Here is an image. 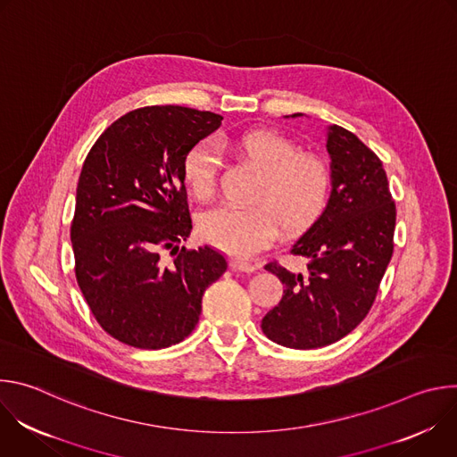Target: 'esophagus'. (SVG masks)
Wrapping results in <instances>:
<instances>
[{"label": "esophagus", "mask_w": 457, "mask_h": 457, "mask_svg": "<svg viewBox=\"0 0 457 457\" xmlns=\"http://www.w3.org/2000/svg\"><path fill=\"white\" fill-rule=\"evenodd\" d=\"M229 266H231V270L242 271V273H253L256 270V264H253V262H249V260H244V258H231Z\"/></svg>", "instance_id": "34e87169"}]
</instances>
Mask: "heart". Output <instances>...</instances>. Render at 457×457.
Returning a JSON list of instances; mask_svg holds the SVG:
<instances>
[{"mask_svg": "<svg viewBox=\"0 0 457 457\" xmlns=\"http://www.w3.org/2000/svg\"><path fill=\"white\" fill-rule=\"evenodd\" d=\"M233 146L262 170L253 193L254 206H219L203 215L201 237L231 254L247 256L266 247L277 235L302 231L321 212L329 193V166L275 129H249L233 139ZM219 155L210 143L195 145L184 159V180L201 201L213 197L219 179Z\"/></svg>", "mask_w": 457, "mask_h": 457, "instance_id": "1", "label": "heart"}]
</instances>
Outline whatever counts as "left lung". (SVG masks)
<instances>
[{"label":"left lung","mask_w":457,"mask_h":457,"mask_svg":"<svg viewBox=\"0 0 457 457\" xmlns=\"http://www.w3.org/2000/svg\"><path fill=\"white\" fill-rule=\"evenodd\" d=\"M328 152L329 203L289 247L305 268L289 271L277 260L264 266L284 284V296L264 316L262 331L293 349L331 345L356 329L395 251L396 204L379 157L338 124L329 126Z\"/></svg>","instance_id":"8db88e82"}]
</instances>
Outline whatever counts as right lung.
Wrapping results in <instances>:
<instances>
[{"label":"right lung","instance_id":"right-lung-1","mask_svg":"<svg viewBox=\"0 0 457 457\" xmlns=\"http://www.w3.org/2000/svg\"><path fill=\"white\" fill-rule=\"evenodd\" d=\"M220 120L186 106L137 108L112 122L85 159L71 226L76 278L97 323L126 345L182 342L204 291L228 270L210 245L179 247L191 233L184 159Z\"/></svg>","mask_w":457,"mask_h":457}]
</instances>
